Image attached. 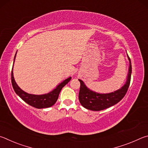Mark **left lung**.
Wrapping results in <instances>:
<instances>
[{
    "label": "left lung",
    "instance_id": "left-lung-1",
    "mask_svg": "<svg viewBox=\"0 0 148 148\" xmlns=\"http://www.w3.org/2000/svg\"><path fill=\"white\" fill-rule=\"evenodd\" d=\"M128 59L130 62L127 79L124 86L116 91L110 94H98L89 90L81 80L79 79L81 83L79 99L81 104L84 108L94 111H99L109 108L116 105L123 99L127 92L131 82L132 67L130 58L128 54Z\"/></svg>",
    "mask_w": 148,
    "mask_h": 148
}]
</instances>
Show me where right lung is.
Returning a JSON list of instances; mask_svg holds the SVG:
<instances>
[{"label":"right lung","instance_id":"obj_1","mask_svg":"<svg viewBox=\"0 0 148 148\" xmlns=\"http://www.w3.org/2000/svg\"><path fill=\"white\" fill-rule=\"evenodd\" d=\"M15 56H16V54H15V55L14 60L15 58ZM12 70L11 73V78L12 86L14 88V91L25 102L36 108H48L51 107V106H53L54 103L56 102L57 99H58L59 94L61 90L62 89V88H63L65 85L68 83L71 79V77L67 78V79L62 82V83L60 84L55 89L53 90L52 92L48 93V94L44 95H33L27 94V93H26L25 92L23 91V90L17 86V84H16V82H15L14 78V75H13Z\"/></svg>","mask_w":148,"mask_h":148}]
</instances>
